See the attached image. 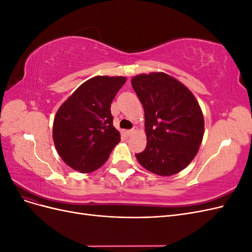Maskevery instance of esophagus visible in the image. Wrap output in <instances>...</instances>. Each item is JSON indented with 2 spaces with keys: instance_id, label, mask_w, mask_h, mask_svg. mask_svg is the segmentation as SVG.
<instances>
[{
  "instance_id": "esophagus-1",
  "label": "esophagus",
  "mask_w": 252,
  "mask_h": 252,
  "mask_svg": "<svg viewBox=\"0 0 252 252\" xmlns=\"http://www.w3.org/2000/svg\"><path fill=\"white\" fill-rule=\"evenodd\" d=\"M135 131H136V128L134 127V128L130 129V130H127V131H126V134H127V135H129V136H130V135H132L133 133H135Z\"/></svg>"
}]
</instances>
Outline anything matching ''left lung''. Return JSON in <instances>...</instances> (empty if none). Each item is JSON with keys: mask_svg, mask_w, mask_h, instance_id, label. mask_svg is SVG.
<instances>
[{"mask_svg": "<svg viewBox=\"0 0 252 252\" xmlns=\"http://www.w3.org/2000/svg\"><path fill=\"white\" fill-rule=\"evenodd\" d=\"M131 85L143 105L147 138L136 159L162 177L179 173L191 163L203 141L199 102L184 84L165 72L138 74Z\"/></svg>", "mask_w": 252, "mask_h": 252, "instance_id": "obj_1", "label": "left lung"}]
</instances>
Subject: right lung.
<instances>
[{
  "instance_id": "add662e5",
  "label": "right lung",
  "mask_w": 252,
  "mask_h": 252,
  "mask_svg": "<svg viewBox=\"0 0 252 252\" xmlns=\"http://www.w3.org/2000/svg\"><path fill=\"white\" fill-rule=\"evenodd\" d=\"M125 82V77L96 75L60 106L53 120V143L73 170L88 173L100 168L120 142L110 106Z\"/></svg>"
}]
</instances>
